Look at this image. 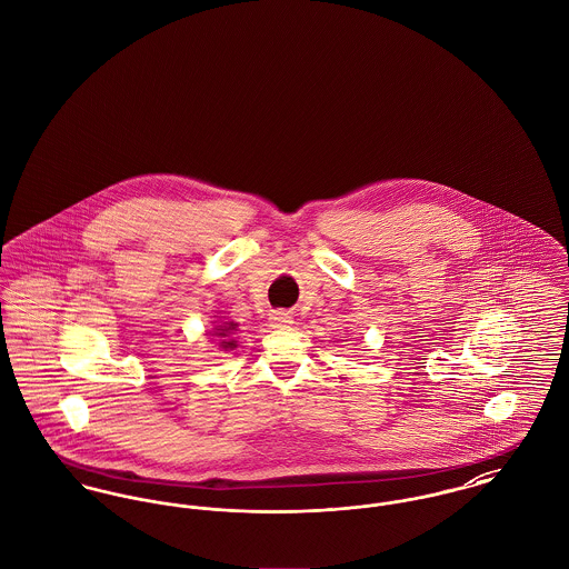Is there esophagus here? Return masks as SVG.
I'll return each mask as SVG.
<instances>
[{
	"label": "esophagus",
	"instance_id": "34e87169",
	"mask_svg": "<svg viewBox=\"0 0 569 569\" xmlns=\"http://www.w3.org/2000/svg\"><path fill=\"white\" fill-rule=\"evenodd\" d=\"M269 321H271L273 328H289L293 323V317L289 312H284V310H273Z\"/></svg>",
	"mask_w": 569,
	"mask_h": 569
}]
</instances>
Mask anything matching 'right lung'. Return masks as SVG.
<instances>
[{"instance_id":"right-lung-1","label":"right lung","mask_w":569,"mask_h":569,"mask_svg":"<svg viewBox=\"0 0 569 569\" xmlns=\"http://www.w3.org/2000/svg\"><path fill=\"white\" fill-rule=\"evenodd\" d=\"M234 326H237V323L228 321V323H224V326H218V328H213V330H216V337H222V339H227L228 335H230V330H234ZM222 347H224V349H232V347H234V341H222Z\"/></svg>"}]
</instances>
